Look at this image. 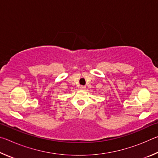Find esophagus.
<instances>
[{
	"mask_svg": "<svg viewBox=\"0 0 158 158\" xmlns=\"http://www.w3.org/2000/svg\"><path fill=\"white\" fill-rule=\"evenodd\" d=\"M80 89H81V90H84L85 89H86V87H85V85H81Z\"/></svg>",
	"mask_w": 158,
	"mask_h": 158,
	"instance_id": "34e87169",
	"label": "esophagus"
}]
</instances>
